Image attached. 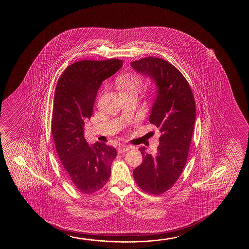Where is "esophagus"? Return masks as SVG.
I'll use <instances>...</instances> for the list:
<instances>
[{"label":"esophagus","instance_id":"34e87169","mask_svg":"<svg viewBox=\"0 0 249 249\" xmlns=\"http://www.w3.org/2000/svg\"><path fill=\"white\" fill-rule=\"evenodd\" d=\"M131 149V147L126 146V145H120L117 148V152L120 154L124 153V152H126V151H128V150Z\"/></svg>","mask_w":249,"mask_h":249}]
</instances>
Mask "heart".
I'll return each instance as SVG.
<instances>
[{
	"instance_id": "obj_1",
	"label": "heart",
	"mask_w": 249,
	"mask_h": 249,
	"mask_svg": "<svg viewBox=\"0 0 249 249\" xmlns=\"http://www.w3.org/2000/svg\"><path fill=\"white\" fill-rule=\"evenodd\" d=\"M115 84L122 95L138 94L143 86V79L140 75H124L116 79Z\"/></svg>"
}]
</instances>
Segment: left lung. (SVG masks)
<instances>
[{
    "instance_id": "left-lung-1",
    "label": "left lung",
    "mask_w": 249,
    "mask_h": 249,
    "mask_svg": "<svg viewBox=\"0 0 249 249\" xmlns=\"http://www.w3.org/2000/svg\"><path fill=\"white\" fill-rule=\"evenodd\" d=\"M131 66L157 86L150 123L161 133L156 156L140 147L143 162L133 170V178L143 191L160 195L176 183L186 163L196 116L194 95L184 75L169 62L147 57Z\"/></svg>"
}]
</instances>
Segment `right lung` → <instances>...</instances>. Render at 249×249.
Returning <instances> with one entry per match:
<instances>
[{
  "label": "right lung",
  "mask_w": 249,
  "mask_h": 249,
  "mask_svg": "<svg viewBox=\"0 0 249 249\" xmlns=\"http://www.w3.org/2000/svg\"><path fill=\"white\" fill-rule=\"evenodd\" d=\"M123 63L117 58L76 62L65 69L55 89L52 133L56 150L72 184L85 194L99 191L107 183L117 155L114 147L105 143L89 146L84 125L92 116L99 87Z\"/></svg>",
  "instance_id": "obj_1"
}]
</instances>
